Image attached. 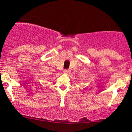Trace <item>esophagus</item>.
<instances>
[{"label":"esophagus","instance_id":"34e87169","mask_svg":"<svg viewBox=\"0 0 132 132\" xmlns=\"http://www.w3.org/2000/svg\"><path fill=\"white\" fill-rule=\"evenodd\" d=\"M70 72H71V71L69 70V69H65V70H64V73L69 74V73H70Z\"/></svg>","mask_w":132,"mask_h":132}]
</instances>
